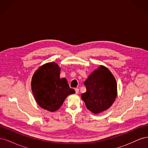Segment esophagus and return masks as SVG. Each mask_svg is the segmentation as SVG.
Segmentation results:
<instances>
[{
  "instance_id": "obj_1",
  "label": "esophagus",
  "mask_w": 148,
  "mask_h": 148,
  "mask_svg": "<svg viewBox=\"0 0 148 148\" xmlns=\"http://www.w3.org/2000/svg\"><path fill=\"white\" fill-rule=\"evenodd\" d=\"M75 90L76 94H78V92H79V89L78 88H75Z\"/></svg>"
}]
</instances>
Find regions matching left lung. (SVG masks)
I'll list each match as a JSON object with an SVG mask.
<instances>
[{
  "mask_svg": "<svg viewBox=\"0 0 148 148\" xmlns=\"http://www.w3.org/2000/svg\"><path fill=\"white\" fill-rule=\"evenodd\" d=\"M86 92L82 99L92 112L99 114L109 108L117 97V83L113 75L104 66H101L84 82Z\"/></svg>",
  "mask_w": 148,
  "mask_h": 148,
  "instance_id": "obj_1",
  "label": "left lung"
}]
</instances>
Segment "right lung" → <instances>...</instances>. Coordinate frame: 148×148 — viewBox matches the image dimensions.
<instances>
[{"label": "right lung", "mask_w": 148, "mask_h": 148, "mask_svg": "<svg viewBox=\"0 0 148 148\" xmlns=\"http://www.w3.org/2000/svg\"><path fill=\"white\" fill-rule=\"evenodd\" d=\"M60 71L57 64L50 62L36 71L31 81L32 91L38 105L50 112L59 109L65 98L75 92L65 78H60Z\"/></svg>", "instance_id": "obj_1"}]
</instances>
